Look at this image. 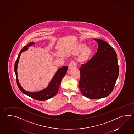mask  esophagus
<instances>
[{"label": "esophagus", "mask_w": 134, "mask_h": 134, "mask_svg": "<svg viewBox=\"0 0 134 134\" xmlns=\"http://www.w3.org/2000/svg\"><path fill=\"white\" fill-rule=\"evenodd\" d=\"M77 66L76 63L74 61H71L70 62V63H69V69L70 70L72 69L75 68Z\"/></svg>", "instance_id": "esophagus-1"}]
</instances>
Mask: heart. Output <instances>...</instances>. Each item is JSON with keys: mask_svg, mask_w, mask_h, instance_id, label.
Segmentation results:
<instances>
[{"mask_svg": "<svg viewBox=\"0 0 134 134\" xmlns=\"http://www.w3.org/2000/svg\"><path fill=\"white\" fill-rule=\"evenodd\" d=\"M86 47L84 43H80L76 46L74 51V53L75 54L79 53L81 52V54L79 56V60L83 62L87 60L91 54V48Z\"/></svg>", "mask_w": 134, "mask_h": 134, "instance_id": "1", "label": "heart"}]
</instances>
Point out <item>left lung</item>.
Listing matches in <instances>:
<instances>
[{
  "label": "left lung",
  "mask_w": 134,
  "mask_h": 134,
  "mask_svg": "<svg viewBox=\"0 0 134 134\" xmlns=\"http://www.w3.org/2000/svg\"><path fill=\"white\" fill-rule=\"evenodd\" d=\"M94 39L98 43L97 52L81 65L79 87L87 98L101 99L113 91L119 76V64L113 48L104 41Z\"/></svg>",
  "instance_id": "obj_1"
}]
</instances>
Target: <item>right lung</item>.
<instances>
[{
	"instance_id": "obj_1",
	"label": "right lung",
	"mask_w": 134,
	"mask_h": 134,
	"mask_svg": "<svg viewBox=\"0 0 134 134\" xmlns=\"http://www.w3.org/2000/svg\"><path fill=\"white\" fill-rule=\"evenodd\" d=\"M35 43L31 42L27 46H25L23 47V49L21 50L18 56L16 61H15V72L16 76V81L18 84V87L19 88L21 91L25 94V95L30 97L33 99L40 100L43 101L47 100L48 99H50L56 95L58 92L59 88L61 84V81L63 79V77L65 75L67 71L68 70V66H63L62 68L59 69L58 71H57L56 73L54 75L52 80H51L49 84L48 87L43 90L38 92H31L29 91H26L24 89L22 88L20 83H19L18 78V72H17V68H18V64L19 59V57L21 55V53L23 52L26 51L28 49V47L34 44Z\"/></svg>"
}]
</instances>
